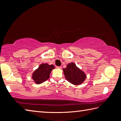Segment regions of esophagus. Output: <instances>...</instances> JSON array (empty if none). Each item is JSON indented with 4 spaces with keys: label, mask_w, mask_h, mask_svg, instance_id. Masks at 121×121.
I'll return each instance as SVG.
<instances>
[{
    "label": "esophagus",
    "mask_w": 121,
    "mask_h": 121,
    "mask_svg": "<svg viewBox=\"0 0 121 121\" xmlns=\"http://www.w3.org/2000/svg\"><path fill=\"white\" fill-rule=\"evenodd\" d=\"M56 68H58V69H61V66H56Z\"/></svg>",
    "instance_id": "obj_1"
}]
</instances>
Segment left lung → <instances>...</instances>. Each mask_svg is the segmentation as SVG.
<instances>
[{
    "mask_svg": "<svg viewBox=\"0 0 121 121\" xmlns=\"http://www.w3.org/2000/svg\"><path fill=\"white\" fill-rule=\"evenodd\" d=\"M63 70L67 80L73 85L81 84L86 77L85 73L77 67L74 63H69Z\"/></svg>",
    "mask_w": 121,
    "mask_h": 121,
    "instance_id": "obj_1",
    "label": "left lung"
}]
</instances>
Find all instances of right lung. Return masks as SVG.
I'll return each instance as SVG.
<instances>
[{
	"mask_svg": "<svg viewBox=\"0 0 121 121\" xmlns=\"http://www.w3.org/2000/svg\"><path fill=\"white\" fill-rule=\"evenodd\" d=\"M55 67L53 65L42 63L32 73V79L36 84H41L50 78V74Z\"/></svg>",
	"mask_w": 121,
	"mask_h": 121,
	"instance_id": "obj_1",
	"label": "right lung"
}]
</instances>
